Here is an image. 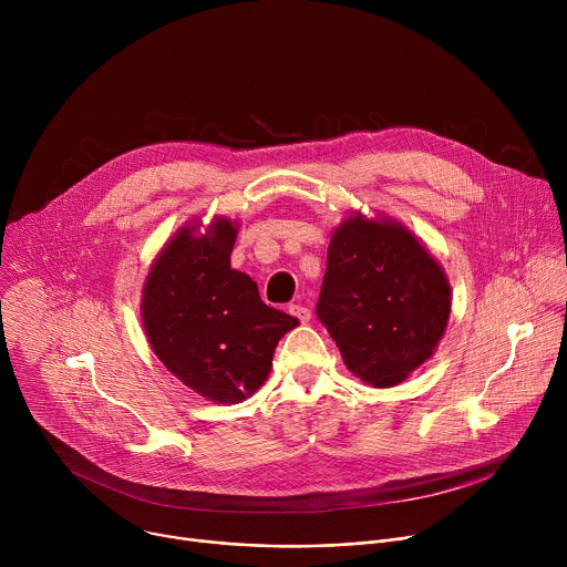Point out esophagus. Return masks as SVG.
<instances>
[{
    "mask_svg": "<svg viewBox=\"0 0 567 567\" xmlns=\"http://www.w3.org/2000/svg\"><path fill=\"white\" fill-rule=\"evenodd\" d=\"M289 313H291V316H296L300 322H309V318H311L309 307H305V305H300V302L289 305Z\"/></svg>",
    "mask_w": 567,
    "mask_h": 567,
    "instance_id": "obj_1",
    "label": "esophagus"
}]
</instances>
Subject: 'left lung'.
Returning a JSON list of instances; mask_svg holds the SVG:
<instances>
[{
    "label": "left lung",
    "mask_w": 567,
    "mask_h": 567,
    "mask_svg": "<svg viewBox=\"0 0 567 567\" xmlns=\"http://www.w3.org/2000/svg\"><path fill=\"white\" fill-rule=\"evenodd\" d=\"M449 313L446 276L413 233L361 215L334 230L316 316L359 379H406L437 348Z\"/></svg>",
    "instance_id": "8db88e82"
}]
</instances>
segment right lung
<instances>
[{
  "label": "right lung",
  "mask_w": 567,
  "mask_h": 567,
  "mask_svg": "<svg viewBox=\"0 0 567 567\" xmlns=\"http://www.w3.org/2000/svg\"><path fill=\"white\" fill-rule=\"evenodd\" d=\"M235 224L202 237L182 228L154 260L143 289V326L154 354L188 388L219 403L254 394L278 341L298 318L262 302L258 285L230 269Z\"/></svg>",
  "instance_id": "right-lung-1"
}]
</instances>
